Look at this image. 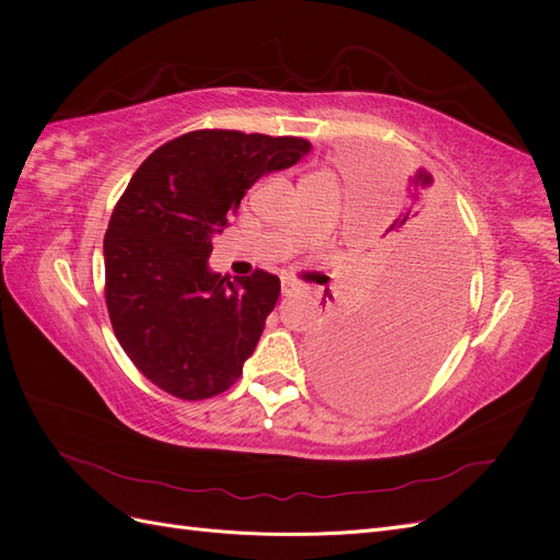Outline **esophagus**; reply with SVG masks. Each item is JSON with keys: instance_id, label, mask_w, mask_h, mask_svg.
I'll list each match as a JSON object with an SVG mask.
<instances>
[{"instance_id": "esophagus-1", "label": "esophagus", "mask_w": 560, "mask_h": 560, "mask_svg": "<svg viewBox=\"0 0 560 560\" xmlns=\"http://www.w3.org/2000/svg\"><path fill=\"white\" fill-rule=\"evenodd\" d=\"M299 294V287L290 280H282V296L290 299V296H296Z\"/></svg>"}]
</instances>
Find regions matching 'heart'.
<instances>
[{"mask_svg":"<svg viewBox=\"0 0 560 560\" xmlns=\"http://www.w3.org/2000/svg\"><path fill=\"white\" fill-rule=\"evenodd\" d=\"M317 175H325V173H311V175H306L303 179H311V177H317ZM303 179H301V182H303Z\"/></svg>","mask_w":560,"mask_h":560,"instance_id":"1","label":"heart"}]
</instances>
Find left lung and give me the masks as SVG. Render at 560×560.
<instances>
[{"label": "left lung", "instance_id": "1", "mask_svg": "<svg viewBox=\"0 0 560 560\" xmlns=\"http://www.w3.org/2000/svg\"><path fill=\"white\" fill-rule=\"evenodd\" d=\"M409 200L387 226L383 278L313 334V369L325 393L352 409L395 404L442 360L460 319L467 241L444 208L420 207L432 175L418 171Z\"/></svg>", "mask_w": 560, "mask_h": 560}]
</instances>
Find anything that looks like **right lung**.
I'll return each instance as SVG.
<instances>
[{
	"instance_id": "1",
	"label": "right lung",
	"mask_w": 560,
	"mask_h": 560,
	"mask_svg": "<svg viewBox=\"0 0 560 560\" xmlns=\"http://www.w3.org/2000/svg\"><path fill=\"white\" fill-rule=\"evenodd\" d=\"M308 151L303 138L191 130L159 147L118 198L105 233L109 319L130 362L167 395L208 399L241 378L280 278L212 273V235L254 182Z\"/></svg>"
}]
</instances>
